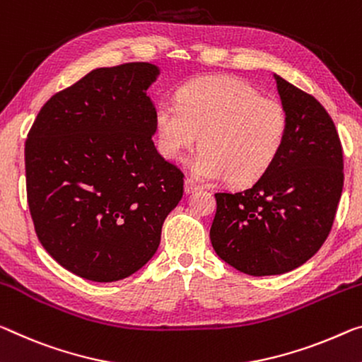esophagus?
Masks as SVG:
<instances>
[{"mask_svg": "<svg viewBox=\"0 0 362 362\" xmlns=\"http://www.w3.org/2000/svg\"><path fill=\"white\" fill-rule=\"evenodd\" d=\"M183 187H185V193H187V194L202 190V185L194 182L193 179H187V180H185V185H183Z\"/></svg>", "mask_w": 362, "mask_h": 362, "instance_id": "esophagus-1", "label": "esophagus"}]
</instances>
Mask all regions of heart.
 Instances as JSON below:
<instances>
[{
  "instance_id": "1",
  "label": "heart",
  "mask_w": 362,
  "mask_h": 362,
  "mask_svg": "<svg viewBox=\"0 0 362 362\" xmlns=\"http://www.w3.org/2000/svg\"><path fill=\"white\" fill-rule=\"evenodd\" d=\"M154 130L158 150L170 160H182L202 136V151L192 160L197 179L248 185L282 153L288 117L282 103L243 80L212 76L183 85L177 105L159 103Z\"/></svg>"
}]
</instances>
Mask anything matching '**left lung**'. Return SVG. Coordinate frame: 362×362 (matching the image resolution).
<instances>
[{"label": "left lung", "instance_id": "1", "mask_svg": "<svg viewBox=\"0 0 362 362\" xmlns=\"http://www.w3.org/2000/svg\"><path fill=\"white\" fill-rule=\"evenodd\" d=\"M288 117L282 153L242 192L216 193L212 248L237 271L262 277L293 271L329 237L343 190V150L324 106L275 76Z\"/></svg>", "mask_w": 362, "mask_h": 362}]
</instances>
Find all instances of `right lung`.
<instances>
[{"label":"right lung","instance_id":"right-lung-1","mask_svg":"<svg viewBox=\"0 0 362 362\" xmlns=\"http://www.w3.org/2000/svg\"><path fill=\"white\" fill-rule=\"evenodd\" d=\"M150 62L88 72L45 103L25 141L28 208L49 256L78 277L116 282L156 253L183 174L153 143L159 77Z\"/></svg>","mask_w":362,"mask_h":362}]
</instances>
